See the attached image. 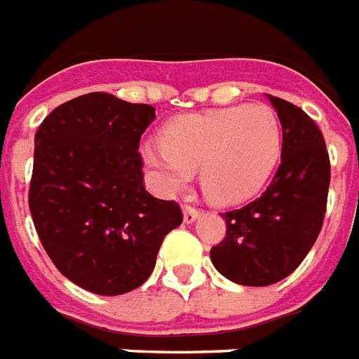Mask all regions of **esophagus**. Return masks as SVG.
Wrapping results in <instances>:
<instances>
[{
	"label": "esophagus",
	"mask_w": 359,
	"mask_h": 359,
	"mask_svg": "<svg viewBox=\"0 0 359 359\" xmlns=\"http://www.w3.org/2000/svg\"><path fill=\"white\" fill-rule=\"evenodd\" d=\"M182 215H184V222L190 224V222H194V220L200 217V209H196L192 205H184L182 207Z\"/></svg>",
	"instance_id": "esophagus-1"
}]
</instances>
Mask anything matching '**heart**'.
I'll return each mask as SVG.
<instances>
[{"instance_id":"heart-1","label":"heart","mask_w":359,"mask_h":359,"mask_svg":"<svg viewBox=\"0 0 359 359\" xmlns=\"http://www.w3.org/2000/svg\"><path fill=\"white\" fill-rule=\"evenodd\" d=\"M159 192L188 187L201 169L211 201L232 205L253 198L272 177L281 154V123L266 104L228 106L172 119L161 144L140 148Z\"/></svg>"}]
</instances>
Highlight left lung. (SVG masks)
I'll return each mask as SVG.
<instances>
[{
    "label": "left lung",
    "mask_w": 359,
    "mask_h": 359,
    "mask_svg": "<svg viewBox=\"0 0 359 359\" xmlns=\"http://www.w3.org/2000/svg\"><path fill=\"white\" fill-rule=\"evenodd\" d=\"M283 142L274 179L251 203L222 213L226 236L211 261L233 283L264 287L287 278L318 240L331 180L325 140L299 106L268 95Z\"/></svg>",
    "instance_id": "8db88e82"
}]
</instances>
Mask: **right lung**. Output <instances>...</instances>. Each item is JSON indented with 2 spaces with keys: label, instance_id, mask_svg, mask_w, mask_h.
Listing matches in <instances>:
<instances>
[{
  "label": "right lung",
  "instance_id": "1",
  "mask_svg": "<svg viewBox=\"0 0 359 359\" xmlns=\"http://www.w3.org/2000/svg\"><path fill=\"white\" fill-rule=\"evenodd\" d=\"M154 118L150 104L89 93L55 108L36 133L34 226L58 272L91 293L140 287L182 222L177 201L144 188L139 142Z\"/></svg>",
  "mask_w": 359,
  "mask_h": 359
}]
</instances>
